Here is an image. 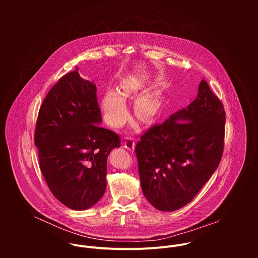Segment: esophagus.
<instances>
[{"label": "esophagus", "instance_id": "1", "mask_svg": "<svg viewBox=\"0 0 258 258\" xmlns=\"http://www.w3.org/2000/svg\"><path fill=\"white\" fill-rule=\"evenodd\" d=\"M123 146H124V148L127 149V150H134V148H135L134 138H132V137L125 138V141L123 142Z\"/></svg>", "mask_w": 258, "mask_h": 258}]
</instances>
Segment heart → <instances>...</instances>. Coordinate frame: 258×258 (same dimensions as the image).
<instances>
[{"mask_svg": "<svg viewBox=\"0 0 258 258\" xmlns=\"http://www.w3.org/2000/svg\"><path fill=\"white\" fill-rule=\"evenodd\" d=\"M131 94V89L122 87L119 91H110L102 99V110L107 122L114 127H120L128 117V110L124 99ZM138 116L143 121H149L160 111V102L154 95L143 96L136 105Z\"/></svg>", "mask_w": 258, "mask_h": 258, "instance_id": "1", "label": "heart"}]
</instances>
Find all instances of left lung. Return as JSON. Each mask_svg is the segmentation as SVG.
Here are the masks:
<instances>
[{"label":"left lung","instance_id":"1","mask_svg":"<svg viewBox=\"0 0 258 258\" xmlns=\"http://www.w3.org/2000/svg\"><path fill=\"white\" fill-rule=\"evenodd\" d=\"M226 112L202 80L197 98L147 130L136 146L141 187L156 209L190 203L216 170L224 152Z\"/></svg>","mask_w":258,"mask_h":258}]
</instances>
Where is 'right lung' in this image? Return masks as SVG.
<instances>
[{"instance_id": "right-lung-1", "label": "right lung", "mask_w": 258, "mask_h": 258, "mask_svg": "<svg viewBox=\"0 0 258 258\" xmlns=\"http://www.w3.org/2000/svg\"><path fill=\"white\" fill-rule=\"evenodd\" d=\"M95 84L79 68L63 76L47 94L36 119L34 145L52 194L73 210L95 205L106 190L107 157L120 147L102 121Z\"/></svg>"}]
</instances>
